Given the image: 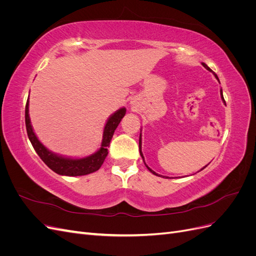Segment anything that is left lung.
<instances>
[{
	"label": "left lung",
	"mask_w": 256,
	"mask_h": 256,
	"mask_svg": "<svg viewBox=\"0 0 256 256\" xmlns=\"http://www.w3.org/2000/svg\"><path fill=\"white\" fill-rule=\"evenodd\" d=\"M202 65H203V66H204V67H205V68L207 69V70H209V72H212V69H210V68H209V67H208V66H207V65H206L205 63H202ZM214 76H216V79L219 81V78H218V76H216V74L214 72ZM220 94H221V98H222V100H223V102H224V104H226V100H224V98H223V94H222V90H220ZM141 140H142V138H141V134H140V140H138V150H140V154H141V156H142V159H143V161H144V157H143V154H142V150H141V148H142V141H141ZM144 164H145V162H144ZM145 166H146V164H145ZM206 166H204V168H206ZM146 168H148V170H150V172H152V173L154 175H157V176H160V175H158V174H157L156 172H154V171H152V168H148V166H146ZM203 168H202V170H203ZM166 178H168V177H166Z\"/></svg>",
	"instance_id": "1"
}]
</instances>
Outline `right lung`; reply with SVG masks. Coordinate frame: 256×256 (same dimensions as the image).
<instances>
[{
    "mask_svg": "<svg viewBox=\"0 0 256 256\" xmlns=\"http://www.w3.org/2000/svg\"><path fill=\"white\" fill-rule=\"evenodd\" d=\"M125 114L126 109L125 108H122V109L118 110L111 115V118L108 120L104 129L102 147L95 154L81 159H72L58 156V154H53L52 152L47 150V147H44L40 142L36 134H34L32 125H30L28 116V98L26 106V127L28 136L30 143H32L35 152L53 172L65 176H82L98 171L100 166H102L106 157L108 156V146L110 145L114 131L118 128V124L120 122L124 116H125Z\"/></svg>",
    "mask_w": 256,
    "mask_h": 256,
    "instance_id": "right-lung-1",
    "label": "right lung"
}]
</instances>
